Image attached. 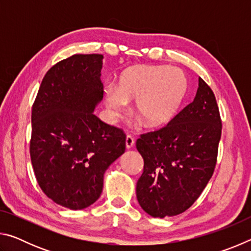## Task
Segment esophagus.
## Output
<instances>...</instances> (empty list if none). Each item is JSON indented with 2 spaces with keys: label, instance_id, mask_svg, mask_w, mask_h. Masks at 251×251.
Wrapping results in <instances>:
<instances>
[{
  "label": "esophagus",
  "instance_id": "1",
  "mask_svg": "<svg viewBox=\"0 0 251 251\" xmlns=\"http://www.w3.org/2000/svg\"><path fill=\"white\" fill-rule=\"evenodd\" d=\"M125 144H126V148H127V150H129V148H131V147H133V146L135 145V138H134L131 135H127V136H126Z\"/></svg>",
  "mask_w": 251,
  "mask_h": 251
}]
</instances>
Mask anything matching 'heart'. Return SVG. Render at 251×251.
<instances>
[{"instance_id": "heart-1", "label": "heart", "mask_w": 251, "mask_h": 251, "mask_svg": "<svg viewBox=\"0 0 251 251\" xmlns=\"http://www.w3.org/2000/svg\"><path fill=\"white\" fill-rule=\"evenodd\" d=\"M187 92V77L177 67L139 65L125 70L117 86L105 88V105L110 120L126 110L127 100H136V113L148 126H160L172 120Z\"/></svg>"}]
</instances>
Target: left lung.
Instances as JSON below:
<instances>
[{"label":"left lung","instance_id":"8db88e82","mask_svg":"<svg viewBox=\"0 0 251 251\" xmlns=\"http://www.w3.org/2000/svg\"><path fill=\"white\" fill-rule=\"evenodd\" d=\"M198 80L192 103L167 125L142 134L136 142L144 159L136 196L152 217L176 216L188 209L214 174L222 118L214 92L202 78Z\"/></svg>","mask_w":251,"mask_h":251}]
</instances>
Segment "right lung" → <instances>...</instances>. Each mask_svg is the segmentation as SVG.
Returning <instances> with one entry per match:
<instances>
[{
	"label": "right lung",
	"mask_w": 251,
	"mask_h": 251,
	"mask_svg": "<svg viewBox=\"0 0 251 251\" xmlns=\"http://www.w3.org/2000/svg\"><path fill=\"white\" fill-rule=\"evenodd\" d=\"M103 55L75 54L45 74L32 106L29 155L37 184L54 202L84 209L100 198L104 173L126 135L94 115L103 99Z\"/></svg>",
	"instance_id": "right-lung-1"
}]
</instances>
